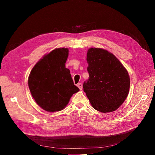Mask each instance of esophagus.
Here are the masks:
<instances>
[{"instance_id": "34e87169", "label": "esophagus", "mask_w": 155, "mask_h": 155, "mask_svg": "<svg viewBox=\"0 0 155 155\" xmlns=\"http://www.w3.org/2000/svg\"><path fill=\"white\" fill-rule=\"evenodd\" d=\"M77 87L79 88L80 90H82V83H78L77 84Z\"/></svg>"}]
</instances>
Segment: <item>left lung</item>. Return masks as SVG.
<instances>
[{
	"label": "left lung",
	"instance_id": "8db88e82",
	"mask_svg": "<svg viewBox=\"0 0 155 155\" xmlns=\"http://www.w3.org/2000/svg\"><path fill=\"white\" fill-rule=\"evenodd\" d=\"M87 61L89 78L83 87L92 107L102 113L115 111L129 94L127 70L112 53L100 48L88 49Z\"/></svg>",
	"mask_w": 155,
	"mask_h": 155
}]
</instances>
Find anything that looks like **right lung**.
I'll return each mask as SVG.
<instances>
[{
    "label": "right lung",
    "mask_w": 155,
    "mask_h": 155,
    "mask_svg": "<svg viewBox=\"0 0 155 155\" xmlns=\"http://www.w3.org/2000/svg\"><path fill=\"white\" fill-rule=\"evenodd\" d=\"M69 50L56 48L41 58L32 68L28 86L36 104L43 110L58 112L68 104L79 88L73 84L69 69L65 67Z\"/></svg>",
    "instance_id": "1"
}]
</instances>
